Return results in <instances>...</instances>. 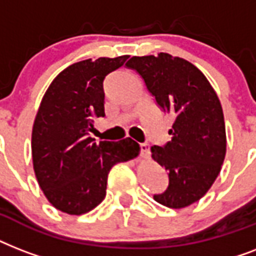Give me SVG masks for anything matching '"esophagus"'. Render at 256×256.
I'll return each instance as SVG.
<instances>
[{
    "label": "esophagus",
    "instance_id": "esophagus-1",
    "mask_svg": "<svg viewBox=\"0 0 256 256\" xmlns=\"http://www.w3.org/2000/svg\"><path fill=\"white\" fill-rule=\"evenodd\" d=\"M140 156H142V158H148V156H150V148H148V144H140Z\"/></svg>",
    "mask_w": 256,
    "mask_h": 256
}]
</instances>
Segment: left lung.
Returning <instances> with one entry per match:
<instances>
[{"label": "left lung", "mask_w": 256, "mask_h": 256, "mask_svg": "<svg viewBox=\"0 0 256 256\" xmlns=\"http://www.w3.org/2000/svg\"><path fill=\"white\" fill-rule=\"evenodd\" d=\"M136 70L164 112L175 116L171 140L152 146V160L168 172V188L154 194L170 208L190 206L206 194L226 156L223 110L210 82L190 62L168 53L132 57Z\"/></svg>", "instance_id": "left-lung-1"}]
</instances>
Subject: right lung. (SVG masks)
<instances>
[{"instance_id": "1", "label": "right lung", "mask_w": 256, "mask_h": 256, "mask_svg": "<svg viewBox=\"0 0 256 256\" xmlns=\"http://www.w3.org/2000/svg\"><path fill=\"white\" fill-rule=\"evenodd\" d=\"M128 56L76 62L54 78L42 98L32 134L34 172L56 208L81 215L106 195L108 171L138 156L130 138L110 142L90 136L94 120L104 116V77Z\"/></svg>"}]
</instances>
